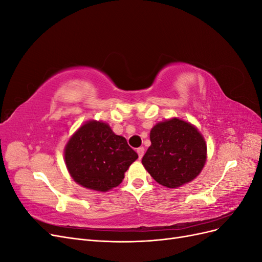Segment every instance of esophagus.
<instances>
[{
	"label": "esophagus",
	"instance_id": "esophagus-1",
	"mask_svg": "<svg viewBox=\"0 0 262 262\" xmlns=\"http://www.w3.org/2000/svg\"><path fill=\"white\" fill-rule=\"evenodd\" d=\"M137 152H138V155H139V158L141 160L142 157H143V154H144V147L143 146H141V147H139L138 149H137Z\"/></svg>",
	"mask_w": 262,
	"mask_h": 262
}]
</instances>
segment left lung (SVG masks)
<instances>
[{
  "mask_svg": "<svg viewBox=\"0 0 262 262\" xmlns=\"http://www.w3.org/2000/svg\"><path fill=\"white\" fill-rule=\"evenodd\" d=\"M142 164L156 182L178 188L193 180L207 161V144L195 126L178 118L158 122Z\"/></svg>",
  "mask_w": 262,
  "mask_h": 262,
  "instance_id": "8db88e82",
  "label": "left lung"
}]
</instances>
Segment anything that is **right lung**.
<instances>
[{
  "label": "right lung",
  "mask_w": 262,
  "mask_h": 262,
  "mask_svg": "<svg viewBox=\"0 0 262 262\" xmlns=\"http://www.w3.org/2000/svg\"><path fill=\"white\" fill-rule=\"evenodd\" d=\"M137 158L123 137L115 134L109 124L96 120L80 126L64 148L71 177L78 185L100 192L120 185Z\"/></svg>",
  "instance_id": "1"
}]
</instances>
